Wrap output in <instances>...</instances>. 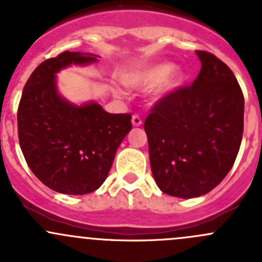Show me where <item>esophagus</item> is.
<instances>
[{"label": "esophagus", "mask_w": 262, "mask_h": 262, "mask_svg": "<svg viewBox=\"0 0 262 262\" xmlns=\"http://www.w3.org/2000/svg\"><path fill=\"white\" fill-rule=\"evenodd\" d=\"M132 124H133L134 126H141L142 124H143V121H142V119L139 118L138 115H133V118H132Z\"/></svg>", "instance_id": "1"}]
</instances>
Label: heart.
I'll list each match as a JSON object with an SVG mask.
<instances>
[{"label":"heart","mask_w":262,"mask_h":262,"mask_svg":"<svg viewBox=\"0 0 262 262\" xmlns=\"http://www.w3.org/2000/svg\"><path fill=\"white\" fill-rule=\"evenodd\" d=\"M184 77V71L179 66L160 63L130 71L124 76L123 82L130 89H149V95L153 99L162 100L180 87Z\"/></svg>","instance_id":"1"}]
</instances>
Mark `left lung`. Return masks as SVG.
<instances>
[{
    "label": "left lung",
    "instance_id": "left-lung-1",
    "mask_svg": "<svg viewBox=\"0 0 262 262\" xmlns=\"http://www.w3.org/2000/svg\"><path fill=\"white\" fill-rule=\"evenodd\" d=\"M195 53L202 62L196 80L160 100L144 121L156 184L182 199L221 184L244 134L245 99L233 72L212 53Z\"/></svg>",
    "mask_w": 262,
    "mask_h": 262
}]
</instances>
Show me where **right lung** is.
<instances>
[{
    "label": "right lung",
    "instance_id": "right-lung-1",
    "mask_svg": "<svg viewBox=\"0 0 262 262\" xmlns=\"http://www.w3.org/2000/svg\"><path fill=\"white\" fill-rule=\"evenodd\" d=\"M97 58L81 52L49 58L31 73L21 95L17 129L24 157L34 175L60 194L99 189L132 129L130 114H110L95 101L73 104L58 91V72Z\"/></svg>",
    "mask_w": 262,
    "mask_h": 262
}]
</instances>
